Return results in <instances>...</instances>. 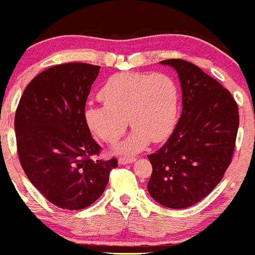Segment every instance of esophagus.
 <instances>
[{
	"label": "esophagus",
	"mask_w": 255,
	"mask_h": 255,
	"mask_svg": "<svg viewBox=\"0 0 255 255\" xmlns=\"http://www.w3.org/2000/svg\"><path fill=\"white\" fill-rule=\"evenodd\" d=\"M136 160L135 157H127V156H121L119 157V163L120 165H127V163H131Z\"/></svg>",
	"instance_id": "esophagus-1"
}]
</instances>
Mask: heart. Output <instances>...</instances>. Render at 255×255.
<instances>
[{"label":"heart","instance_id":"heart-1","mask_svg":"<svg viewBox=\"0 0 255 255\" xmlns=\"http://www.w3.org/2000/svg\"><path fill=\"white\" fill-rule=\"evenodd\" d=\"M102 105H87L86 122L96 136L113 143L134 128L117 147L120 153H134L151 140H163L170 133L179 108L178 87L166 74L119 73L109 77L99 93Z\"/></svg>","mask_w":255,"mask_h":255}]
</instances>
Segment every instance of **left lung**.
<instances>
[{
  "mask_svg": "<svg viewBox=\"0 0 255 255\" xmlns=\"http://www.w3.org/2000/svg\"><path fill=\"white\" fill-rule=\"evenodd\" d=\"M160 63L178 73L182 113L166 143L148 155L153 172L147 188L160 205L186 208L213 191L231 165L239 109L231 93L195 64L181 59Z\"/></svg>",
  "mask_w": 255,
  "mask_h": 255,
  "instance_id": "left-lung-1",
  "label": "left lung"
}]
</instances>
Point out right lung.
<instances>
[{"instance_id":"add662e5","label":"right lung","mask_w":255,"mask_h":255,"mask_svg":"<svg viewBox=\"0 0 255 255\" xmlns=\"http://www.w3.org/2000/svg\"><path fill=\"white\" fill-rule=\"evenodd\" d=\"M100 66L72 62L35 76L15 114L17 153L25 175L53 205L77 211L105 192L118 160H95L85 108Z\"/></svg>"}]
</instances>
